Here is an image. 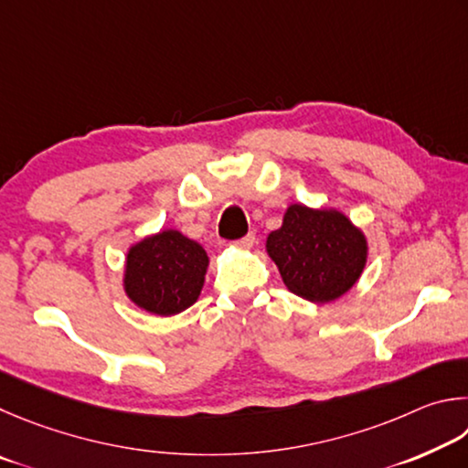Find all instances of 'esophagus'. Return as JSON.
I'll return each instance as SVG.
<instances>
[{"label": "esophagus", "mask_w": 468, "mask_h": 468, "mask_svg": "<svg viewBox=\"0 0 468 468\" xmlns=\"http://www.w3.org/2000/svg\"><path fill=\"white\" fill-rule=\"evenodd\" d=\"M252 244H255V234H252V232L244 236V239L236 240V247H239V249H250Z\"/></svg>", "instance_id": "obj_1"}]
</instances>
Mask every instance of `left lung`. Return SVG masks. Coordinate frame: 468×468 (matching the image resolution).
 I'll return each mask as SVG.
<instances>
[{
    "label": "left lung",
    "mask_w": 468,
    "mask_h": 468,
    "mask_svg": "<svg viewBox=\"0 0 468 468\" xmlns=\"http://www.w3.org/2000/svg\"><path fill=\"white\" fill-rule=\"evenodd\" d=\"M265 247L285 288L314 304L337 300L354 288L367 259L366 236L346 213L302 203L290 205Z\"/></svg>",
    "instance_id": "1"
}]
</instances>
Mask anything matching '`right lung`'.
I'll list each match as a JSON object with an SVG mask.
<instances>
[{"mask_svg":"<svg viewBox=\"0 0 468 468\" xmlns=\"http://www.w3.org/2000/svg\"><path fill=\"white\" fill-rule=\"evenodd\" d=\"M207 265L199 242L178 229H162L129 249L122 285L129 300L145 313L172 316L199 298Z\"/></svg>","mask_w":468,"mask_h":468,"instance_id":"right-lung-1","label":"right lung"}]
</instances>
